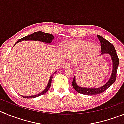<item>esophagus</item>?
<instances>
[{
	"label": "esophagus",
	"mask_w": 124,
	"mask_h": 124,
	"mask_svg": "<svg viewBox=\"0 0 124 124\" xmlns=\"http://www.w3.org/2000/svg\"><path fill=\"white\" fill-rule=\"evenodd\" d=\"M70 66H71L70 63H65V64L63 65V69H67V68L70 67Z\"/></svg>",
	"instance_id": "1"
}]
</instances>
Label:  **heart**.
Instances as JSON below:
<instances>
[{
    "label": "heart",
    "mask_w": 124,
    "mask_h": 124,
    "mask_svg": "<svg viewBox=\"0 0 124 124\" xmlns=\"http://www.w3.org/2000/svg\"><path fill=\"white\" fill-rule=\"evenodd\" d=\"M92 44L87 41H78L73 43L69 46V49L70 53L77 55H82L89 51V54H95L97 48L92 47Z\"/></svg>",
    "instance_id": "b5f03b06"
}]
</instances>
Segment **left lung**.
<instances>
[{
    "mask_svg": "<svg viewBox=\"0 0 124 124\" xmlns=\"http://www.w3.org/2000/svg\"><path fill=\"white\" fill-rule=\"evenodd\" d=\"M97 37L99 39V41L100 42V48H101V52L102 54L105 53L110 54L111 57L112 61H113V71H112V75L111 76L110 79L106 84L100 88H83L81 87L78 86L76 84L75 81V77H74L72 81V85L73 88L76 91H77L79 93L81 94L84 95H97L99 93H101L102 92H105L108 87L111 86L114 81H116L117 78V68L119 63V57L117 54L116 51L114 48L113 44L106 40V39L102 37L101 36L97 35Z\"/></svg>",
    "mask_w": 124,
    "mask_h": 124,
    "instance_id": "obj_1",
    "label": "left lung"
}]
</instances>
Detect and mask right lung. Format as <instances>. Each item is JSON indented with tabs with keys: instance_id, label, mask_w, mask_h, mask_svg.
Masks as SVG:
<instances>
[{
	"instance_id": "1",
	"label": "right lung",
	"mask_w": 124,
	"mask_h": 124,
	"mask_svg": "<svg viewBox=\"0 0 124 124\" xmlns=\"http://www.w3.org/2000/svg\"><path fill=\"white\" fill-rule=\"evenodd\" d=\"M54 39V36L52 34H50V33H44V32H34L32 34L29 35L25 36L24 37L21 38L19 40H18V41H17L16 43L15 44V45L17 43L19 42V41H21L23 40H35V41H42V42H45V43H51L52 40L53 39ZM55 72H54L53 73L54 75V73H55ZM52 78H53V75L51 76L50 79H49V83H48V85L46 87L45 90H44L43 92H41V93H39L38 95H32V96H29V97H25V96H22L23 98H27V99H32V98H35V97H37L41 95H43L46 93L47 91L49 90V89L50 88L51 85V81H52Z\"/></svg>"
}]
</instances>
